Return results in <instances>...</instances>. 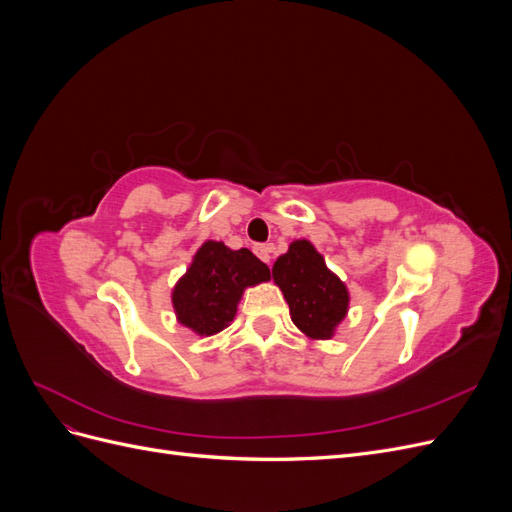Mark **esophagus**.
<instances>
[{"label":"esophagus","mask_w":512,"mask_h":512,"mask_svg":"<svg viewBox=\"0 0 512 512\" xmlns=\"http://www.w3.org/2000/svg\"><path fill=\"white\" fill-rule=\"evenodd\" d=\"M254 252H256V256H258L260 260L271 262V252H273V245H271V243H267V245H256V247H254Z\"/></svg>","instance_id":"1"}]
</instances>
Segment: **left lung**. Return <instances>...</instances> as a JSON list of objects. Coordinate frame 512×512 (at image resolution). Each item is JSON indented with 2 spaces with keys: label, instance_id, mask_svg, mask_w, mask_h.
<instances>
[{
  "label": "left lung",
  "instance_id": "left-lung-1",
  "mask_svg": "<svg viewBox=\"0 0 512 512\" xmlns=\"http://www.w3.org/2000/svg\"><path fill=\"white\" fill-rule=\"evenodd\" d=\"M273 282L284 292L292 322L307 337L331 339L348 314L346 284L307 239L292 241L288 252L275 260Z\"/></svg>",
  "mask_w": 512,
  "mask_h": 512
}]
</instances>
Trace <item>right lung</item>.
I'll return each mask as SVG.
<instances>
[{
  "mask_svg": "<svg viewBox=\"0 0 512 512\" xmlns=\"http://www.w3.org/2000/svg\"><path fill=\"white\" fill-rule=\"evenodd\" d=\"M269 280V267L250 250H230L222 241H205L173 288L177 320L196 335L220 333L235 318L243 290Z\"/></svg>",
  "mask_w": 512,
  "mask_h": 512,
  "instance_id": "obj_1",
  "label": "right lung"
}]
</instances>
